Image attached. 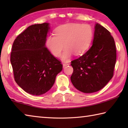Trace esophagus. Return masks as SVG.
<instances>
[{
	"instance_id": "1",
	"label": "esophagus",
	"mask_w": 128,
	"mask_h": 128,
	"mask_svg": "<svg viewBox=\"0 0 128 128\" xmlns=\"http://www.w3.org/2000/svg\"><path fill=\"white\" fill-rule=\"evenodd\" d=\"M69 63H66V62H64V63L62 64V66H63V67H65L66 66H69Z\"/></svg>"
}]
</instances>
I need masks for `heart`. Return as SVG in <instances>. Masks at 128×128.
Instances as JSON below:
<instances>
[{
	"instance_id": "obj_1",
	"label": "heart",
	"mask_w": 128,
	"mask_h": 128,
	"mask_svg": "<svg viewBox=\"0 0 128 128\" xmlns=\"http://www.w3.org/2000/svg\"><path fill=\"white\" fill-rule=\"evenodd\" d=\"M94 31L87 24L69 23L60 25L55 30V36L50 35L46 39V46L55 57L62 55L64 61H68L74 54L82 55L87 51L92 44Z\"/></svg>"
}]
</instances>
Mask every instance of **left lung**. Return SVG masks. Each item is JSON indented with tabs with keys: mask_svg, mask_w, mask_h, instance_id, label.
<instances>
[{
	"mask_svg": "<svg viewBox=\"0 0 128 128\" xmlns=\"http://www.w3.org/2000/svg\"><path fill=\"white\" fill-rule=\"evenodd\" d=\"M116 49L114 38L99 24L95 26L92 45L86 52L71 62L73 86L85 93L101 90L114 76Z\"/></svg>",
	"mask_w": 128,
	"mask_h": 128,
	"instance_id": "1",
	"label": "left lung"
}]
</instances>
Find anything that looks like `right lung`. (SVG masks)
<instances>
[{
  "label": "right lung",
  "mask_w": 128,
  "mask_h": 128,
  "mask_svg": "<svg viewBox=\"0 0 128 128\" xmlns=\"http://www.w3.org/2000/svg\"><path fill=\"white\" fill-rule=\"evenodd\" d=\"M48 23L28 27L14 40L10 53L14 78L30 94L40 95L52 87L62 64L45 46Z\"/></svg>",
  "instance_id": "add662e5"
}]
</instances>
